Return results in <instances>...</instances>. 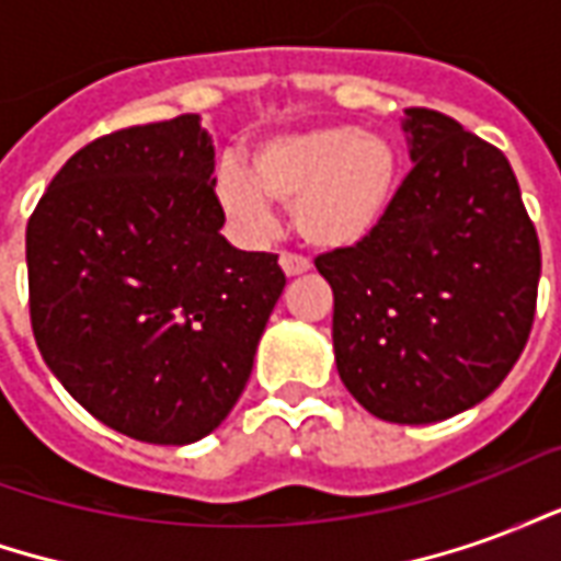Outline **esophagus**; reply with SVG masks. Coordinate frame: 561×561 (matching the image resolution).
<instances>
[{
    "instance_id": "obj_1",
    "label": "esophagus",
    "mask_w": 561,
    "mask_h": 561,
    "mask_svg": "<svg viewBox=\"0 0 561 561\" xmlns=\"http://www.w3.org/2000/svg\"><path fill=\"white\" fill-rule=\"evenodd\" d=\"M279 267H282V273L288 276V279H294V276H304V273H309V270H312V264H309L306 257L288 255V252H285V255L279 257Z\"/></svg>"
}]
</instances>
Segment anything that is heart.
I'll use <instances>...</instances> for the list:
<instances>
[{
    "mask_svg": "<svg viewBox=\"0 0 561 561\" xmlns=\"http://www.w3.org/2000/svg\"><path fill=\"white\" fill-rule=\"evenodd\" d=\"M400 149L360 126L279 131L245 149L243 173L216 176L221 209L245 231H264L270 204L291 207L294 231L321 252H352L385 231L402 192Z\"/></svg>",
    "mask_w": 561,
    "mask_h": 561,
    "instance_id": "obj_1",
    "label": "heart"
}]
</instances>
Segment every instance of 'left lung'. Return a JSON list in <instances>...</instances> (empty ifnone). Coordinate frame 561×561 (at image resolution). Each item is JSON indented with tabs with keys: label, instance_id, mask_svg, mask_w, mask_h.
Here are the masks:
<instances>
[{
	"label": "left lung",
	"instance_id": "1",
	"mask_svg": "<svg viewBox=\"0 0 561 561\" xmlns=\"http://www.w3.org/2000/svg\"><path fill=\"white\" fill-rule=\"evenodd\" d=\"M412 173L385 231L316 261L333 288L342 385L390 423H438L493 393L526 348L541 245L517 176L457 119L409 107Z\"/></svg>",
	"mask_w": 561,
	"mask_h": 561
}]
</instances>
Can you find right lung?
<instances>
[{
  "label": "right lung",
  "instance_id": "obj_1",
  "mask_svg": "<svg viewBox=\"0 0 561 561\" xmlns=\"http://www.w3.org/2000/svg\"><path fill=\"white\" fill-rule=\"evenodd\" d=\"M213 138L185 114L75 152L26 225L44 364L116 433L192 445L252 376L285 288L276 255L221 237Z\"/></svg>",
  "mask_w": 561,
  "mask_h": 561
}]
</instances>
